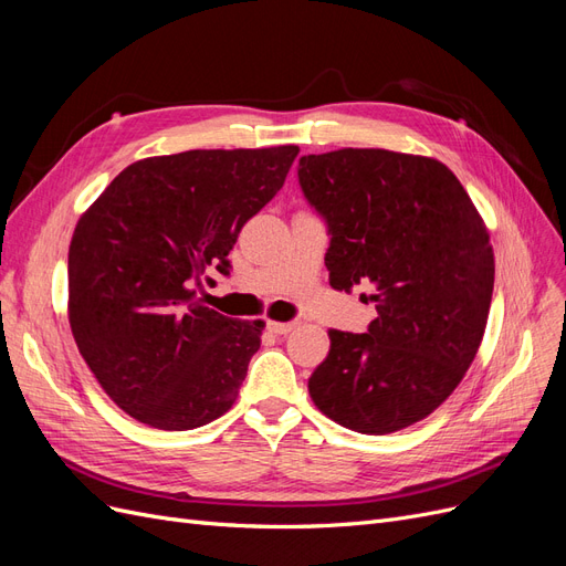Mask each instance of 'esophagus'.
Returning <instances> with one entry per match:
<instances>
[{
    "mask_svg": "<svg viewBox=\"0 0 566 566\" xmlns=\"http://www.w3.org/2000/svg\"><path fill=\"white\" fill-rule=\"evenodd\" d=\"M297 328V321H269V331L276 333V335H287Z\"/></svg>",
    "mask_w": 566,
    "mask_h": 566,
    "instance_id": "obj_1",
    "label": "esophagus"
}]
</instances>
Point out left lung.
Returning a JSON list of instances; mask_svg holds the SVG:
<instances>
[{"mask_svg":"<svg viewBox=\"0 0 566 566\" xmlns=\"http://www.w3.org/2000/svg\"><path fill=\"white\" fill-rule=\"evenodd\" d=\"M297 177L328 224L331 285H370L378 310L368 333H328L312 401L347 430L399 432L451 397L482 345L495 273L486 224L434 158L339 148L300 158Z\"/></svg>","mask_w":566,"mask_h":566,"instance_id":"8db88e82","label":"left lung"}]
</instances>
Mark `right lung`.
<instances>
[{
    "mask_svg": "<svg viewBox=\"0 0 566 566\" xmlns=\"http://www.w3.org/2000/svg\"><path fill=\"white\" fill-rule=\"evenodd\" d=\"M297 146L186 150L136 160L77 221L67 321L98 385L134 420L184 432L224 416L264 321L196 300L208 269L229 276L245 221L281 191Z\"/></svg>",
    "mask_w": 566,
    "mask_h": 566,
    "instance_id": "1",
    "label": "right lung"
}]
</instances>
